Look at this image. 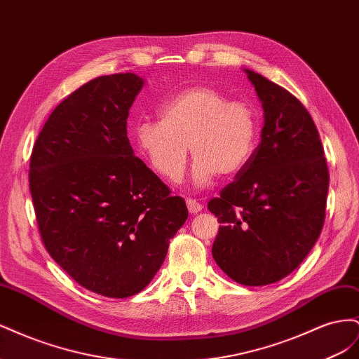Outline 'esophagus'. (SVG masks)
Returning <instances> with one entry per match:
<instances>
[{
    "label": "esophagus",
    "mask_w": 359,
    "mask_h": 359,
    "mask_svg": "<svg viewBox=\"0 0 359 359\" xmlns=\"http://www.w3.org/2000/svg\"><path fill=\"white\" fill-rule=\"evenodd\" d=\"M186 203H187V208H189V211H190L191 214H198V212L202 211V208H203L201 202H198L196 199H191V198H187Z\"/></svg>",
    "instance_id": "esophagus-1"
}]
</instances>
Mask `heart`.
Instances as JSON below:
<instances>
[{"label": "heart", "instance_id": "obj_1", "mask_svg": "<svg viewBox=\"0 0 359 359\" xmlns=\"http://www.w3.org/2000/svg\"><path fill=\"white\" fill-rule=\"evenodd\" d=\"M133 135L151 168L170 181L182 175L190 148L196 157L193 181L206 186L217 173L232 175L252 158L257 116L247 102L227 100L214 86L194 85L163 102L158 121L145 119Z\"/></svg>", "mask_w": 359, "mask_h": 359}]
</instances>
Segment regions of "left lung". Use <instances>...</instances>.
Listing matches in <instances>:
<instances>
[{
  "mask_svg": "<svg viewBox=\"0 0 359 359\" xmlns=\"http://www.w3.org/2000/svg\"><path fill=\"white\" fill-rule=\"evenodd\" d=\"M245 73L262 102V137L208 210L220 223L212 244L217 265L236 283L264 286L289 276L316 244L330 173L304 104L262 74Z\"/></svg>",
  "mask_w": 359,
  "mask_h": 359,
  "instance_id": "left-lung-1",
  "label": "left lung"
}]
</instances>
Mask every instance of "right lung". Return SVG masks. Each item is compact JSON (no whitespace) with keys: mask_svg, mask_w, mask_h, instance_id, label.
Wrapping results in <instances>:
<instances>
[{"mask_svg":"<svg viewBox=\"0 0 359 359\" xmlns=\"http://www.w3.org/2000/svg\"><path fill=\"white\" fill-rule=\"evenodd\" d=\"M144 81L100 76L64 99L32 148L29 191L41 241L82 287L127 298L149 283L186 202L135 156L127 118Z\"/></svg>","mask_w":359,"mask_h":359,"instance_id":"right-lung-1","label":"right lung"}]
</instances>
